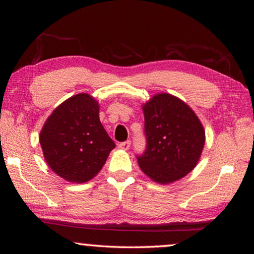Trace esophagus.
<instances>
[{
    "label": "esophagus",
    "mask_w": 254,
    "mask_h": 254,
    "mask_svg": "<svg viewBox=\"0 0 254 254\" xmlns=\"http://www.w3.org/2000/svg\"><path fill=\"white\" fill-rule=\"evenodd\" d=\"M130 145H131L130 141H126V142L119 143V148L122 149V150H128V149H130Z\"/></svg>",
    "instance_id": "1"
}]
</instances>
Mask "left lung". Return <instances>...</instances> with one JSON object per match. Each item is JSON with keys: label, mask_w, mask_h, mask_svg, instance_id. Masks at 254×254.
Here are the masks:
<instances>
[{"label": "left lung", "mask_w": 254, "mask_h": 254, "mask_svg": "<svg viewBox=\"0 0 254 254\" xmlns=\"http://www.w3.org/2000/svg\"><path fill=\"white\" fill-rule=\"evenodd\" d=\"M147 150L137 157L141 170L154 183L184 178L198 163L205 130L190 106L177 96L159 93L142 104Z\"/></svg>", "instance_id": "obj_1"}]
</instances>
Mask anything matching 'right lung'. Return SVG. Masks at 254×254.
I'll use <instances>...</instances> for the list:
<instances>
[{
    "label": "right lung",
    "instance_id": "1",
    "mask_svg": "<svg viewBox=\"0 0 254 254\" xmlns=\"http://www.w3.org/2000/svg\"><path fill=\"white\" fill-rule=\"evenodd\" d=\"M100 104L80 93L53 111L39 135L46 162L59 177L84 184L100 173L115 143L100 121Z\"/></svg>",
    "mask_w": 254,
    "mask_h": 254
}]
</instances>
